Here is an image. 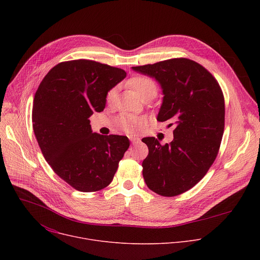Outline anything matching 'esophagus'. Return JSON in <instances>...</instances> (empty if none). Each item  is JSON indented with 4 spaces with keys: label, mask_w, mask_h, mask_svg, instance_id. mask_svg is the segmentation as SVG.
<instances>
[{
    "label": "esophagus",
    "mask_w": 260,
    "mask_h": 260,
    "mask_svg": "<svg viewBox=\"0 0 260 260\" xmlns=\"http://www.w3.org/2000/svg\"><path fill=\"white\" fill-rule=\"evenodd\" d=\"M129 140H131V142H132L133 145L138 144V143L140 142V139H139L138 137H129Z\"/></svg>",
    "instance_id": "obj_1"
}]
</instances>
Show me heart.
Listing matches in <instances>:
<instances>
[{"mask_svg": "<svg viewBox=\"0 0 260 260\" xmlns=\"http://www.w3.org/2000/svg\"><path fill=\"white\" fill-rule=\"evenodd\" d=\"M126 85L131 87L141 100H151L157 94V85L156 83L149 77L147 76H134L127 82ZM116 98V89L112 88L107 92L106 95V103L108 105L112 104ZM116 124L118 127L122 128L124 132L128 134H137L139 133L143 125L144 121L142 118L129 115V114H122L116 120Z\"/></svg>", "mask_w": 260, "mask_h": 260, "instance_id": "1", "label": "heart"}]
</instances>
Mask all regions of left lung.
Here are the masks:
<instances>
[{
  "instance_id": "8db88e82",
  "label": "left lung",
  "mask_w": 260,
  "mask_h": 260,
  "mask_svg": "<svg viewBox=\"0 0 260 260\" xmlns=\"http://www.w3.org/2000/svg\"><path fill=\"white\" fill-rule=\"evenodd\" d=\"M133 70L159 82L165 96L157 121L176 124L170 144L160 145L153 137L142 139L149 149L142 164L144 180L159 196H179L198 184L216 159L224 132L223 92L206 68L188 58Z\"/></svg>"
}]
</instances>
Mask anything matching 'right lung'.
<instances>
[{
  "mask_svg": "<svg viewBox=\"0 0 260 260\" xmlns=\"http://www.w3.org/2000/svg\"><path fill=\"white\" fill-rule=\"evenodd\" d=\"M125 76L119 68L74 59L53 67L36 91L31 114L36 139L54 173L76 190L107 187L128 149L127 137L92 133L88 119L102 112L107 92Z\"/></svg>",
  "mask_w": 260,
  "mask_h": 260,
  "instance_id": "add662e5",
  "label": "right lung"
}]
</instances>
